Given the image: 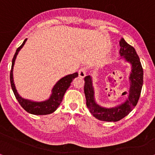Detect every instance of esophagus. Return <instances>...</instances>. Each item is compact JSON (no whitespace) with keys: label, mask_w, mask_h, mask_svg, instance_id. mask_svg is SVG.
<instances>
[{"label":"esophagus","mask_w":155,"mask_h":155,"mask_svg":"<svg viewBox=\"0 0 155 155\" xmlns=\"http://www.w3.org/2000/svg\"><path fill=\"white\" fill-rule=\"evenodd\" d=\"M86 67L81 68L79 71V75L80 77L84 78V76H86Z\"/></svg>","instance_id":"34e87169"}]
</instances>
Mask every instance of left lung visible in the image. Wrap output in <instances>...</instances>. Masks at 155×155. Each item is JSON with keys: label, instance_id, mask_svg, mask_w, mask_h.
Wrapping results in <instances>:
<instances>
[{"label": "left lung", "instance_id": "1", "mask_svg": "<svg viewBox=\"0 0 155 155\" xmlns=\"http://www.w3.org/2000/svg\"><path fill=\"white\" fill-rule=\"evenodd\" d=\"M119 43L120 59H124L131 65V72L129 76L130 86L129 91L124 94L127 95L125 101L112 108L101 106L95 100L92 77L88 75L84 78V94L87 108L96 118L107 122H117L133 110L139 100L143 84V69L135 48L127 44L123 38L120 39Z\"/></svg>", "mask_w": 155, "mask_h": 155}]
</instances>
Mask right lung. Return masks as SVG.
<instances>
[{
    "label": "right lung",
    "instance_id": "add662e5",
    "mask_svg": "<svg viewBox=\"0 0 155 155\" xmlns=\"http://www.w3.org/2000/svg\"><path fill=\"white\" fill-rule=\"evenodd\" d=\"M27 39L24 40L22 44L18 47L16 50L15 54H14L13 61H12V67L10 70V84H11L12 89L15 94V98L19 102L22 108L25 110L27 112L33 115H48L52 113L57 110L59 105L62 101V99L65 92L67 91L68 88L71 85V83L74 79L78 76V73H74L72 74H69L59 79L57 82L56 84L51 89V94L48 99L44 101H34L28 100L22 98L18 94L17 89H16L15 83L13 80V67L15 64V61L20 49L22 48L24 45L25 44Z\"/></svg>",
    "mask_w": 155,
    "mask_h": 155
}]
</instances>
